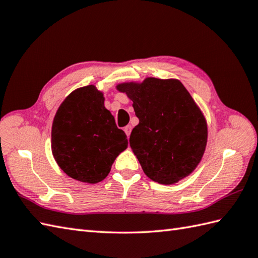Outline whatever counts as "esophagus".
<instances>
[{
  "label": "esophagus",
  "instance_id": "obj_1",
  "mask_svg": "<svg viewBox=\"0 0 258 258\" xmlns=\"http://www.w3.org/2000/svg\"><path fill=\"white\" fill-rule=\"evenodd\" d=\"M124 132H125V133H126L127 136H130L131 135V132H132V126H131V125H127V126H125L124 127Z\"/></svg>",
  "mask_w": 258,
  "mask_h": 258
}]
</instances>
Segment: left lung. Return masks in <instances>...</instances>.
Here are the masks:
<instances>
[{"label": "left lung", "mask_w": 258, "mask_h": 258, "mask_svg": "<svg viewBox=\"0 0 258 258\" xmlns=\"http://www.w3.org/2000/svg\"><path fill=\"white\" fill-rule=\"evenodd\" d=\"M117 90L133 101L139 125L130 145L145 175L161 184L189 176L205 154L208 126L199 106L177 79L146 78Z\"/></svg>", "instance_id": "obj_1"}]
</instances>
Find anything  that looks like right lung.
<instances>
[{
    "instance_id": "right-lung-1",
    "label": "right lung",
    "mask_w": 258,
    "mask_h": 258,
    "mask_svg": "<svg viewBox=\"0 0 258 258\" xmlns=\"http://www.w3.org/2000/svg\"><path fill=\"white\" fill-rule=\"evenodd\" d=\"M127 147V139L104 106L103 93L94 86L71 92L59 106L51 128V152L71 178L97 183Z\"/></svg>"
}]
</instances>
